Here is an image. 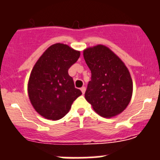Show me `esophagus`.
<instances>
[{
  "mask_svg": "<svg viewBox=\"0 0 160 160\" xmlns=\"http://www.w3.org/2000/svg\"><path fill=\"white\" fill-rule=\"evenodd\" d=\"M80 90L82 91V93H83V94L85 93V91H86V87H83L80 88Z\"/></svg>",
  "mask_w": 160,
  "mask_h": 160,
  "instance_id": "esophagus-1",
  "label": "esophagus"
}]
</instances>
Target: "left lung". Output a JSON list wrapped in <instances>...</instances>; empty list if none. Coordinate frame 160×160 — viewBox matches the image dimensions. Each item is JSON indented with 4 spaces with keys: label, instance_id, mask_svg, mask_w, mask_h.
Returning <instances> with one entry per match:
<instances>
[{
    "label": "left lung",
    "instance_id": "left-lung-1",
    "mask_svg": "<svg viewBox=\"0 0 160 160\" xmlns=\"http://www.w3.org/2000/svg\"><path fill=\"white\" fill-rule=\"evenodd\" d=\"M90 71L85 98L101 117L110 118L122 112L130 102L132 81L127 67L112 50L97 45L83 51Z\"/></svg>",
    "mask_w": 160,
    "mask_h": 160
}]
</instances>
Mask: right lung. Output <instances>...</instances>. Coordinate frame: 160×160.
I'll use <instances>...</instances> for the list:
<instances>
[{"label": "right lung", "mask_w": 160, "mask_h": 160, "mask_svg": "<svg viewBox=\"0 0 160 160\" xmlns=\"http://www.w3.org/2000/svg\"><path fill=\"white\" fill-rule=\"evenodd\" d=\"M80 55L66 44L55 43L35 63L28 82V94L33 108L42 117L52 120L63 118L82 94L68 74Z\"/></svg>", "instance_id": "obj_1"}]
</instances>
